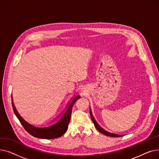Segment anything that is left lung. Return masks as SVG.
<instances>
[{
  "label": "left lung",
  "mask_w": 159,
  "mask_h": 159,
  "mask_svg": "<svg viewBox=\"0 0 159 159\" xmlns=\"http://www.w3.org/2000/svg\"><path fill=\"white\" fill-rule=\"evenodd\" d=\"M89 113H90V115H91V119H92V121L95 125V127L96 128V129L100 131L101 133H102V134L105 135H107V136H109V137H122L123 135H117V134H115V133H111L110 132H108L107 131H106L105 129H104L102 128H101V126H100V125L97 123V122L96 121V120L95 119V118L93 117V114H92V112H91V108H89Z\"/></svg>",
  "instance_id": "obj_1"
}]
</instances>
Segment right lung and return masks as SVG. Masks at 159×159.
I'll use <instances>...</instances> for the list:
<instances>
[{"label": "right lung", "mask_w": 159, "mask_h": 159, "mask_svg": "<svg viewBox=\"0 0 159 159\" xmlns=\"http://www.w3.org/2000/svg\"><path fill=\"white\" fill-rule=\"evenodd\" d=\"M80 97L76 95L71 99V101L67 105L66 109L63 111L61 117L53 124L44 127H37L29 124L20 115L14 105L12 98V106L14 113L16 117L20 122L22 126L32 136L44 139H56L61 137L68 129V124L70 121L72 107L77 100ZM60 116V115H59Z\"/></svg>", "instance_id": "1"}]
</instances>
